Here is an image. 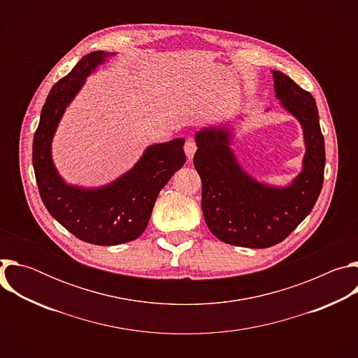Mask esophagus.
<instances>
[{
  "mask_svg": "<svg viewBox=\"0 0 358 358\" xmlns=\"http://www.w3.org/2000/svg\"><path fill=\"white\" fill-rule=\"evenodd\" d=\"M184 151H185V155H187L188 160H191V159L194 157L195 151H196V144H195V141H194L192 138H188V140L185 141V145H184Z\"/></svg>",
  "mask_w": 358,
  "mask_h": 358,
  "instance_id": "1",
  "label": "esophagus"
}]
</instances>
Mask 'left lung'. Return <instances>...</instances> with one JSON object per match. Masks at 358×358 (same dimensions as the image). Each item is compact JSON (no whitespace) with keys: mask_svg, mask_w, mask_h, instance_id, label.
Listing matches in <instances>:
<instances>
[{"mask_svg":"<svg viewBox=\"0 0 358 358\" xmlns=\"http://www.w3.org/2000/svg\"><path fill=\"white\" fill-rule=\"evenodd\" d=\"M272 73L276 97L300 123L306 145L301 171L290 184L269 185L248 174L231 148V126L195 133L203 220L220 241L235 246L261 249L282 242L310 214L323 187L326 152L316 100L280 71Z\"/></svg>","mask_w":358,"mask_h":358,"instance_id":"1","label":"left lung"}]
</instances>
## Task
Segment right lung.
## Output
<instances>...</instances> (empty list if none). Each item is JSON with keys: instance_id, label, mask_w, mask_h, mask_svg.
Returning a JSON list of instances; mask_svg holds the SVG:
<instances>
[{"instance_id": "right-lung-1", "label": "right lung", "mask_w": 358, "mask_h": 358, "mask_svg": "<svg viewBox=\"0 0 358 358\" xmlns=\"http://www.w3.org/2000/svg\"><path fill=\"white\" fill-rule=\"evenodd\" d=\"M115 52L94 50L50 89L32 144V164L43 206L64 228L83 242L120 245L138 238L162 188L185 163L184 143L148 145L140 160L115 181L94 188L68 184L52 160V140L59 122L86 78Z\"/></svg>"}]
</instances>
